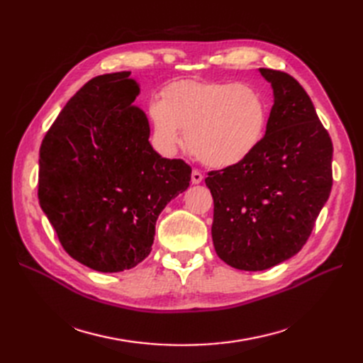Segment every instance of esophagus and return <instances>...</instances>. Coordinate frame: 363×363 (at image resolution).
<instances>
[{
  "label": "esophagus",
  "mask_w": 363,
  "mask_h": 363,
  "mask_svg": "<svg viewBox=\"0 0 363 363\" xmlns=\"http://www.w3.org/2000/svg\"><path fill=\"white\" fill-rule=\"evenodd\" d=\"M191 180L194 184H199L203 182V174L199 171V169H194L192 171V175H191Z\"/></svg>",
  "instance_id": "34e87169"
}]
</instances>
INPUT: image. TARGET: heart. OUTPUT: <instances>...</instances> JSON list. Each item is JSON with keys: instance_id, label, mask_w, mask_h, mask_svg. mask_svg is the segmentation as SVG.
Masks as SVG:
<instances>
[{"instance_id": "heart-1", "label": "heart", "mask_w": 363, "mask_h": 363, "mask_svg": "<svg viewBox=\"0 0 363 363\" xmlns=\"http://www.w3.org/2000/svg\"><path fill=\"white\" fill-rule=\"evenodd\" d=\"M159 148L174 152L183 142L208 167L227 168L259 147L268 123L267 98L257 87L219 80H179L148 107Z\"/></svg>"}]
</instances>
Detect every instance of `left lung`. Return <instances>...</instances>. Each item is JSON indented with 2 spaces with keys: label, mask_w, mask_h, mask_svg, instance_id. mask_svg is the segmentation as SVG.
Segmentation results:
<instances>
[{
  "label": "left lung",
  "mask_w": 363,
  "mask_h": 363,
  "mask_svg": "<svg viewBox=\"0 0 363 363\" xmlns=\"http://www.w3.org/2000/svg\"><path fill=\"white\" fill-rule=\"evenodd\" d=\"M259 71L274 89L267 133L245 160L206 177L215 251L242 271L268 269L296 255L333 184V144L309 95L286 72Z\"/></svg>",
  "instance_id": "obj_1"
}]
</instances>
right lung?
<instances>
[{
    "instance_id": "add662e5",
    "label": "right lung",
    "mask_w": 363,
    "mask_h": 363,
    "mask_svg": "<svg viewBox=\"0 0 363 363\" xmlns=\"http://www.w3.org/2000/svg\"><path fill=\"white\" fill-rule=\"evenodd\" d=\"M130 71L98 75L63 107L39 151L38 199L63 250L91 269L119 272L151 251L156 221L188 189L191 167L163 159L133 106Z\"/></svg>"
}]
</instances>
